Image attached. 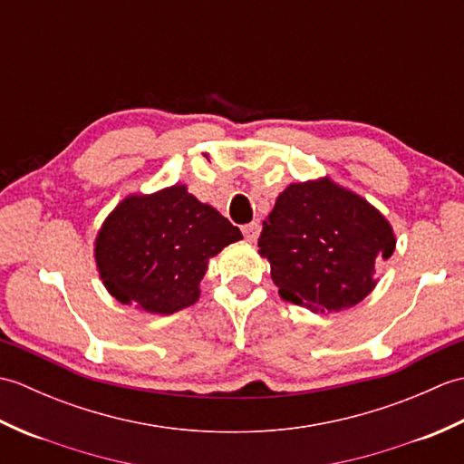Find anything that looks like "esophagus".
I'll list each match as a JSON object with an SVG mask.
<instances>
[{"label":"esophagus","instance_id":"34e87169","mask_svg":"<svg viewBox=\"0 0 464 464\" xmlns=\"http://www.w3.org/2000/svg\"><path fill=\"white\" fill-rule=\"evenodd\" d=\"M259 233H261V225L259 223H249V225L243 227L245 239L251 241V243H255V241L259 239Z\"/></svg>","mask_w":464,"mask_h":464}]
</instances>
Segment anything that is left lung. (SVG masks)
<instances>
[{
	"mask_svg": "<svg viewBox=\"0 0 464 464\" xmlns=\"http://www.w3.org/2000/svg\"><path fill=\"white\" fill-rule=\"evenodd\" d=\"M397 247L391 223L364 197L329 177L291 183L263 221L259 253L281 299L311 313L354 307Z\"/></svg>",
	"mask_w": 464,
	"mask_h": 464,
	"instance_id": "1",
	"label": "left lung"
}]
</instances>
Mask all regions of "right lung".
Listing matches in <instances>:
<instances>
[{
  "mask_svg": "<svg viewBox=\"0 0 464 464\" xmlns=\"http://www.w3.org/2000/svg\"><path fill=\"white\" fill-rule=\"evenodd\" d=\"M239 239L237 227L177 183L117 203L97 231L93 253L111 297L171 314L197 303L209 259Z\"/></svg>",
  "mask_w": 464,
  "mask_h": 464,
  "instance_id": "1",
  "label": "right lung"
}]
</instances>
